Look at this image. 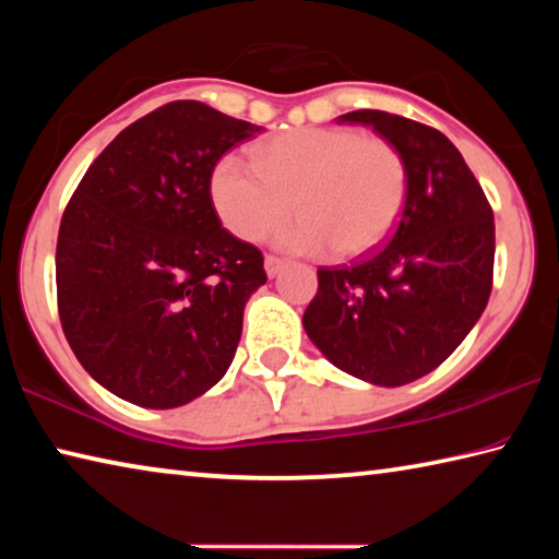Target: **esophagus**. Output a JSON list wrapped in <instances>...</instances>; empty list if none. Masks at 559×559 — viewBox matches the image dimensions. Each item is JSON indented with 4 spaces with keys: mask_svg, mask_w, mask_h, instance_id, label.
Segmentation results:
<instances>
[{
    "mask_svg": "<svg viewBox=\"0 0 559 559\" xmlns=\"http://www.w3.org/2000/svg\"><path fill=\"white\" fill-rule=\"evenodd\" d=\"M263 266H266L269 278H273V276H278L283 269H286V261L278 259V257H266V261H263Z\"/></svg>",
    "mask_w": 559,
    "mask_h": 559,
    "instance_id": "1",
    "label": "esophagus"
}]
</instances>
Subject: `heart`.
I'll return each mask as SVG.
<instances>
[{
    "mask_svg": "<svg viewBox=\"0 0 559 559\" xmlns=\"http://www.w3.org/2000/svg\"><path fill=\"white\" fill-rule=\"evenodd\" d=\"M406 163L390 140L353 128L290 130L253 147V163L224 155L212 169L210 194L222 224L243 241L302 214L276 236L293 253L355 259L392 234L406 202Z\"/></svg>",
    "mask_w": 559,
    "mask_h": 559,
    "instance_id": "b5f03b06",
    "label": "heart"
}]
</instances>
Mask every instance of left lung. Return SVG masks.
<instances>
[{"mask_svg": "<svg viewBox=\"0 0 559 559\" xmlns=\"http://www.w3.org/2000/svg\"><path fill=\"white\" fill-rule=\"evenodd\" d=\"M337 120L370 126L390 140L409 185L384 249L353 266L318 271L302 328L343 372L402 386L437 370L486 310L493 210L443 132L384 110H353Z\"/></svg>", "mask_w": 559, "mask_h": 559, "instance_id": "1", "label": "left lung"}]
</instances>
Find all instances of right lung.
<instances>
[{
	"label": "right lung",
	"mask_w": 559,
	"mask_h": 559,
	"mask_svg": "<svg viewBox=\"0 0 559 559\" xmlns=\"http://www.w3.org/2000/svg\"><path fill=\"white\" fill-rule=\"evenodd\" d=\"M261 126L175 100L128 126L66 206L56 243L63 335L93 380L145 409L202 396L229 370L266 283L257 246L222 229L210 179Z\"/></svg>",
	"instance_id": "1"
}]
</instances>
